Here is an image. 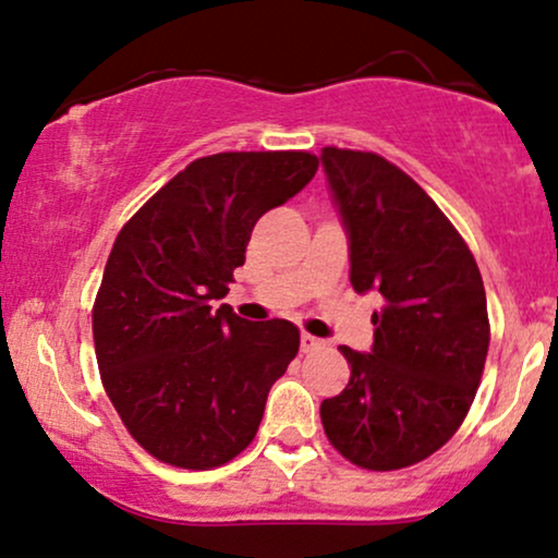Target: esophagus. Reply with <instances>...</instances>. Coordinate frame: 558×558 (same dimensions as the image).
Here are the masks:
<instances>
[{
    "instance_id": "obj_1",
    "label": "esophagus",
    "mask_w": 558,
    "mask_h": 558,
    "mask_svg": "<svg viewBox=\"0 0 558 558\" xmlns=\"http://www.w3.org/2000/svg\"><path fill=\"white\" fill-rule=\"evenodd\" d=\"M320 347H324V339L311 337V333H303V337H300V350H303V352L320 350Z\"/></svg>"
}]
</instances>
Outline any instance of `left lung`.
<instances>
[{
  "label": "left lung",
  "instance_id": "obj_1",
  "mask_svg": "<svg viewBox=\"0 0 558 558\" xmlns=\"http://www.w3.org/2000/svg\"><path fill=\"white\" fill-rule=\"evenodd\" d=\"M320 163L352 287L384 298L371 352L342 347L352 376L320 402V423L357 468H410L441 449L473 404L490 339L486 290L460 232L402 169L333 146Z\"/></svg>",
  "mask_w": 558,
  "mask_h": 558
}]
</instances>
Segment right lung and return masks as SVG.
I'll return each instance as SVG.
<instances>
[{
    "instance_id": "obj_1",
    "label": "right lung",
    "mask_w": 558,
    "mask_h": 558,
    "mask_svg": "<svg viewBox=\"0 0 558 558\" xmlns=\"http://www.w3.org/2000/svg\"><path fill=\"white\" fill-rule=\"evenodd\" d=\"M316 169L305 150L203 156L117 234L94 305L96 360L124 428L156 460L211 470L255 438L300 331L214 305L245 264L255 221Z\"/></svg>"
}]
</instances>
